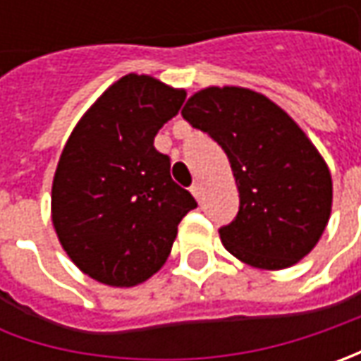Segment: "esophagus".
Masks as SVG:
<instances>
[{"instance_id":"esophagus-1","label":"esophagus","mask_w":361,"mask_h":361,"mask_svg":"<svg viewBox=\"0 0 361 361\" xmlns=\"http://www.w3.org/2000/svg\"><path fill=\"white\" fill-rule=\"evenodd\" d=\"M190 192L195 195V199H197V201H201V185H199V183H192V187H190Z\"/></svg>"}]
</instances>
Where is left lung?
<instances>
[{"label":"left lung","instance_id":"8db88e82","mask_svg":"<svg viewBox=\"0 0 361 361\" xmlns=\"http://www.w3.org/2000/svg\"><path fill=\"white\" fill-rule=\"evenodd\" d=\"M183 118L225 150L239 213L219 235L231 255L259 269H285L319 241L331 213V174L293 120L263 94L207 88Z\"/></svg>","mask_w":361,"mask_h":361}]
</instances>
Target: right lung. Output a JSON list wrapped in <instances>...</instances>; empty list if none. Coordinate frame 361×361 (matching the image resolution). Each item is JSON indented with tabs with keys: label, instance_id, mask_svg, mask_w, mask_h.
I'll return each instance as SVG.
<instances>
[{
	"label": "right lung",
	"instance_id": "1",
	"mask_svg": "<svg viewBox=\"0 0 361 361\" xmlns=\"http://www.w3.org/2000/svg\"><path fill=\"white\" fill-rule=\"evenodd\" d=\"M187 98L150 76L120 78L82 116L51 187V221L63 251L92 279L146 281L164 265L176 227L197 201L171 178L154 148Z\"/></svg>",
	"mask_w": 361,
	"mask_h": 361
}]
</instances>
